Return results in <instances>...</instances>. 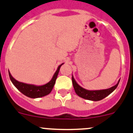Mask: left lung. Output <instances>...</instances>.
<instances>
[{"label":"left lung","instance_id":"obj_1","mask_svg":"<svg viewBox=\"0 0 133 133\" xmlns=\"http://www.w3.org/2000/svg\"><path fill=\"white\" fill-rule=\"evenodd\" d=\"M120 79L117 83L114 86L111 87L107 89H103V90H87L84 88L82 87L79 85L78 84L77 82L72 75V82L73 85L74 89L76 94L79 97L85 99L93 101H98L103 99L105 98L108 95H110L111 92H113L116 89L119 83Z\"/></svg>","mask_w":133,"mask_h":133}]
</instances>
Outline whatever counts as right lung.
Listing matches in <instances>:
<instances>
[{
    "label": "right lung",
    "mask_w": 133,
    "mask_h": 133,
    "mask_svg": "<svg viewBox=\"0 0 133 133\" xmlns=\"http://www.w3.org/2000/svg\"><path fill=\"white\" fill-rule=\"evenodd\" d=\"M62 64H64V63L58 65L57 71L54 73L51 80L47 83H46V84L43 85L28 84V83L18 82V81L16 80V79L12 77L9 71V78H10L11 82L12 83V84L15 85V87L19 92H21L23 94H24L25 96L33 99L39 98V97H44V96L49 94L52 90L54 85L55 83L56 79H57V76H58L60 68H61V65Z\"/></svg>",
    "instance_id": "right-lung-1"
}]
</instances>
